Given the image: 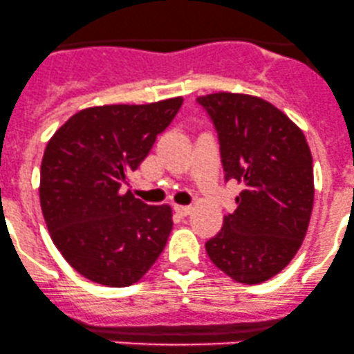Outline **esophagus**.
Returning a JSON list of instances; mask_svg holds the SVG:
<instances>
[{"label":"esophagus","mask_w":354,"mask_h":354,"mask_svg":"<svg viewBox=\"0 0 354 354\" xmlns=\"http://www.w3.org/2000/svg\"><path fill=\"white\" fill-rule=\"evenodd\" d=\"M174 211L180 216H189L192 212V207L191 206H178V204H176V206H174Z\"/></svg>","instance_id":"34e87169"}]
</instances>
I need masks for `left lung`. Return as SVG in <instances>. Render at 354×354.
Returning a JSON list of instances; mask_svg holds the SVG:
<instances>
[{"label":"left lung","instance_id":"obj_1","mask_svg":"<svg viewBox=\"0 0 354 354\" xmlns=\"http://www.w3.org/2000/svg\"><path fill=\"white\" fill-rule=\"evenodd\" d=\"M197 101L218 130L224 177L243 185L206 252L234 282L261 283L290 263L306 238L314 206L310 148L297 124L261 97L214 93Z\"/></svg>","mask_w":354,"mask_h":354}]
</instances>
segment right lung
I'll use <instances>...</instances> for the list:
<instances>
[{"instance_id":"obj_1","label":"right lung","mask_w":354,"mask_h":354,"mask_svg":"<svg viewBox=\"0 0 354 354\" xmlns=\"http://www.w3.org/2000/svg\"><path fill=\"white\" fill-rule=\"evenodd\" d=\"M182 101L93 106L48 140L39 187L45 224L67 263L91 282L136 283L165 248L172 209L148 206L123 185Z\"/></svg>"}]
</instances>
